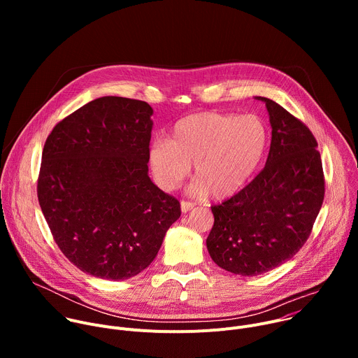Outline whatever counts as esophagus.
<instances>
[{"label":"esophagus","instance_id":"34e87169","mask_svg":"<svg viewBox=\"0 0 358 358\" xmlns=\"http://www.w3.org/2000/svg\"><path fill=\"white\" fill-rule=\"evenodd\" d=\"M180 206H181V213H184V214L189 213L194 208V203L192 202H187V201H181Z\"/></svg>","mask_w":358,"mask_h":358}]
</instances>
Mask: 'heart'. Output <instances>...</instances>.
I'll return each mask as SVG.
<instances>
[{"label": "heart", "mask_w": 358, "mask_h": 358, "mask_svg": "<svg viewBox=\"0 0 358 358\" xmlns=\"http://www.w3.org/2000/svg\"><path fill=\"white\" fill-rule=\"evenodd\" d=\"M271 133L262 117L202 112L178 120L171 138H156L148 147V162L157 182L174 189L195 163L198 177L189 192H210L225 199L239 192L257 173L268 151Z\"/></svg>", "instance_id": "1"}]
</instances>
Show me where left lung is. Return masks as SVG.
<instances>
[{
    "label": "left lung",
    "mask_w": 358,
    "mask_h": 358,
    "mask_svg": "<svg viewBox=\"0 0 358 358\" xmlns=\"http://www.w3.org/2000/svg\"><path fill=\"white\" fill-rule=\"evenodd\" d=\"M264 101L272 127L265 169L243 189L211 207L207 238L213 261L222 269L258 276L286 261L308 241L324 198L317 141L312 131L276 101Z\"/></svg>",
    "instance_id": "8db88e82"
}]
</instances>
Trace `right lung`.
<instances>
[{
  "label": "right lung",
  "instance_id": "add662e5",
  "mask_svg": "<svg viewBox=\"0 0 358 358\" xmlns=\"http://www.w3.org/2000/svg\"><path fill=\"white\" fill-rule=\"evenodd\" d=\"M152 109L103 96L46 138L38 199L65 257L82 272L124 280L144 271L180 218V202L148 177Z\"/></svg>",
  "mask_w": 358,
  "mask_h": 358
}]
</instances>
